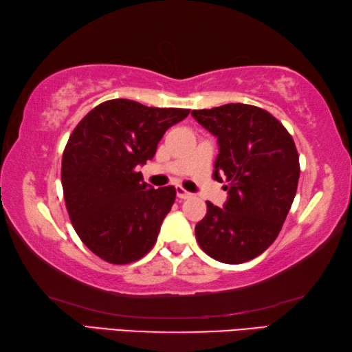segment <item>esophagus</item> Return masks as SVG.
<instances>
[{"label": "esophagus", "instance_id": "obj_1", "mask_svg": "<svg viewBox=\"0 0 352 352\" xmlns=\"http://www.w3.org/2000/svg\"><path fill=\"white\" fill-rule=\"evenodd\" d=\"M175 190H177V197H178V199L186 200V199H190V197H192V194L188 192V190H184L182 186H177V188H175Z\"/></svg>", "mask_w": 352, "mask_h": 352}]
</instances>
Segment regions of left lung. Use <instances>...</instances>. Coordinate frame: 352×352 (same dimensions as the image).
<instances>
[{
    "label": "left lung",
    "mask_w": 352,
    "mask_h": 352,
    "mask_svg": "<svg viewBox=\"0 0 352 352\" xmlns=\"http://www.w3.org/2000/svg\"><path fill=\"white\" fill-rule=\"evenodd\" d=\"M190 115L217 138L212 175L228 182V200L223 208L206 201L195 237L212 259L242 264L272 245L294 204L300 178L295 142L275 116L254 105L226 104Z\"/></svg>",
    "instance_id": "left-lung-1"
}]
</instances>
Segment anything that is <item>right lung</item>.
I'll return each instance as SVG.
<instances>
[{
  "label": "right lung",
  "mask_w": 352,
  "mask_h": 352,
  "mask_svg": "<svg viewBox=\"0 0 352 352\" xmlns=\"http://www.w3.org/2000/svg\"><path fill=\"white\" fill-rule=\"evenodd\" d=\"M188 115V109L111 99L71 133L62 158L65 205L77 236L100 259L130 264L155 245L175 188L148 186L138 166L153 158L166 130Z\"/></svg>",
  "instance_id": "add662e5"
}]
</instances>
